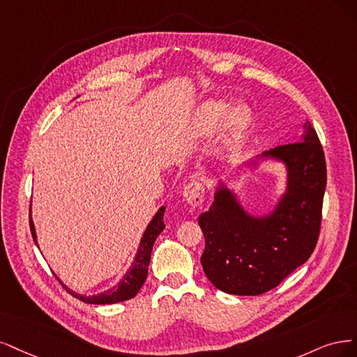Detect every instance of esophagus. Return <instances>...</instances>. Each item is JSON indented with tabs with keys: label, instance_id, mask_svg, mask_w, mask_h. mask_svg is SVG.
<instances>
[{
	"label": "esophagus",
	"instance_id": "esophagus-1",
	"mask_svg": "<svg viewBox=\"0 0 357 357\" xmlns=\"http://www.w3.org/2000/svg\"><path fill=\"white\" fill-rule=\"evenodd\" d=\"M182 195L191 208H199L204 200V188L200 182H191L183 188Z\"/></svg>",
	"mask_w": 357,
	"mask_h": 357
}]
</instances>
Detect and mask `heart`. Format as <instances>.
Returning a JSON list of instances; mask_svg holds the SVG:
<instances>
[{"label": "heart", "mask_w": 357, "mask_h": 357, "mask_svg": "<svg viewBox=\"0 0 357 357\" xmlns=\"http://www.w3.org/2000/svg\"><path fill=\"white\" fill-rule=\"evenodd\" d=\"M225 112V105L218 100H208L202 103L199 109L195 111L194 129L200 136L211 133ZM225 128L229 132H240L246 128V116L240 108H236L228 112L225 120Z\"/></svg>", "instance_id": "1"}]
</instances>
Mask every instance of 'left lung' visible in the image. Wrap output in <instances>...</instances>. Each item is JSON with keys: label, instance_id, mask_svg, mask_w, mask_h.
<instances>
[{"label": "left lung", "instance_id": "8db88e82", "mask_svg": "<svg viewBox=\"0 0 357 357\" xmlns=\"http://www.w3.org/2000/svg\"><path fill=\"white\" fill-rule=\"evenodd\" d=\"M264 162L283 165L286 174L284 190L267 213H252L240 191L220 179L212 206L199 216L206 240L203 271L225 294L249 296L273 289L303 266L317 243L326 162L313 126L305 121L300 142L257 155L236 176L252 174Z\"/></svg>", "mask_w": 357, "mask_h": 357}]
</instances>
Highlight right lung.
I'll list each match as a JSON object with an SVG mask.
<instances>
[{"label":"right lung","instance_id":"add662e5","mask_svg":"<svg viewBox=\"0 0 357 357\" xmlns=\"http://www.w3.org/2000/svg\"><path fill=\"white\" fill-rule=\"evenodd\" d=\"M165 211H166V208L165 206H162V208H160L155 212V215L153 216V220L149 221V224L146 225L145 231L141 237L139 248H137V252H136L132 266L129 267L128 271L124 273V275L117 282V284L112 286L111 289L90 296V295L77 294L73 289H70V287H66V284H63L61 282V279H59V282L66 287L68 292L74 295L75 298H78L79 301L87 303V304H116V303L130 300V298H133L137 292H139V289L146 279L148 266H149V259H151L154 241L158 237V234L165 229V222H163ZM29 225H31L32 238H33V241H36V245L38 246L36 227H33V221L31 216H29Z\"/></svg>","mask_w":357,"mask_h":357}]
</instances>
